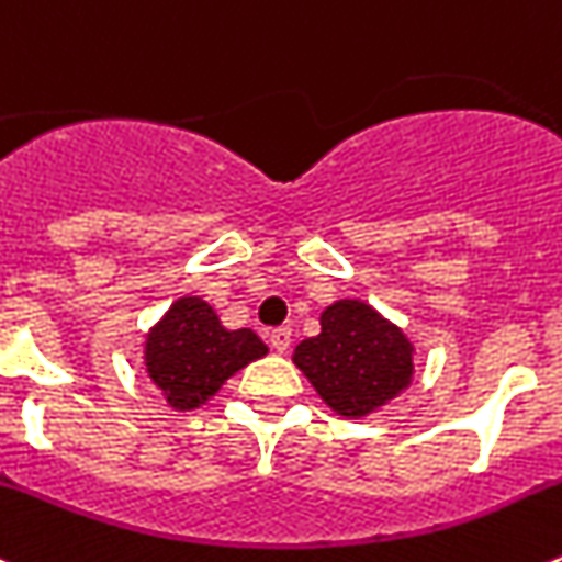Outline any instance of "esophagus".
<instances>
[{"label": "esophagus", "instance_id": "esophagus-1", "mask_svg": "<svg viewBox=\"0 0 562 562\" xmlns=\"http://www.w3.org/2000/svg\"><path fill=\"white\" fill-rule=\"evenodd\" d=\"M269 341L277 352H285L291 347V327H277V330H271Z\"/></svg>", "mask_w": 562, "mask_h": 562}]
</instances>
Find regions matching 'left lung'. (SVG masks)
<instances>
[{"instance_id":"left-lung-1","label":"left lung","mask_w":562,"mask_h":562,"mask_svg":"<svg viewBox=\"0 0 562 562\" xmlns=\"http://www.w3.org/2000/svg\"><path fill=\"white\" fill-rule=\"evenodd\" d=\"M293 363L344 417L375 412L412 381V344L369 305L344 300L322 313V333L296 347Z\"/></svg>"}]
</instances>
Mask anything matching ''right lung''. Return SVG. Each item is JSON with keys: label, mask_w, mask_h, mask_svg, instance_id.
<instances>
[{"label": "right lung", "mask_w": 562, "mask_h": 562, "mask_svg": "<svg viewBox=\"0 0 562 562\" xmlns=\"http://www.w3.org/2000/svg\"><path fill=\"white\" fill-rule=\"evenodd\" d=\"M269 347L251 330H226L215 311L199 296H184L150 330L145 347L148 375L179 412L195 408L221 383Z\"/></svg>", "instance_id": "1"}]
</instances>
